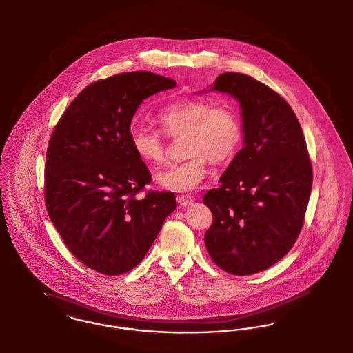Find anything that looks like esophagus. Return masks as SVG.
Returning <instances> with one entry per match:
<instances>
[{"label":"esophagus","mask_w":353,"mask_h":353,"mask_svg":"<svg viewBox=\"0 0 353 353\" xmlns=\"http://www.w3.org/2000/svg\"><path fill=\"white\" fill-rule=\"evenodd\" d=\"M176 201H178L179 206L185 208V206H188V205H191L194 202V198L191 195H188V194H182V195L176 196Z\"/></svg>","instance_id":"obj_1"}]
</instances>
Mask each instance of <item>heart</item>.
<instances>
[{
    "label": "heart",
    "mask_w": 353,
    "mask_h": 353,
    "mask_svg": "<svg viewBox=\"0 0 353 353\" xmlns=\"http://www.w3.org/2000/svg\"><path fill=\"white\" fill-rule=\"evenodd\" d=\"M158 121L162 131L148 127L131 130V145L138 158L150 165L165 161V135L185 138L186 161L159 172L158 182L172 191H192L208 174L209 159H230L242 141V124L234 107L212 100L185 99L163 108Z\"/></svg>",
    "instance_id": "obj_1"
}]
</instances>
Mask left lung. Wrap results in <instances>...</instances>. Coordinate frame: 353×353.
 I'll use <instances>...</instances> for the list:
<instances>
[{
	"mask_svg": "<svg viewBox=\"0 0 353 353\" xmlns=\"http://www.w3.org/2000/svg\"><path fill=\"white\" fill-rule=\"evenodd\" d=\"M212 90L238 99L245 145L221 186L203 195L212 214L205 245L218 268L250 276L293 248L305 221L312 162L299 119L281 94L236 72L219 74Z\"/></svg>",
	"mask_w": 353,
	"mask_h": 353,
	"instance_id": "8db88e82",
	"label": "left lung"
}]
</instances>
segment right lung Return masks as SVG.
Wrapping results in <instances>:
<instances>
[{"label":"right lung","instance_id":"add662e5","mask_svg":"<svg viewBox=\"0 0 353 353\" xmlns=\"http://www.w3.org/2000/svg\"><path fill=\"white\" fill-rule=\"evenodd\" d=\"M152 72L118 73L85 87L57 121L48 144L44 191L49 218L72 254L105 276L144 259L165 216L171 191H145L147 165L131 145L141 101L175 87Z\"/></svg>","mask_w":353,"mask_h":353}]
</instances>
